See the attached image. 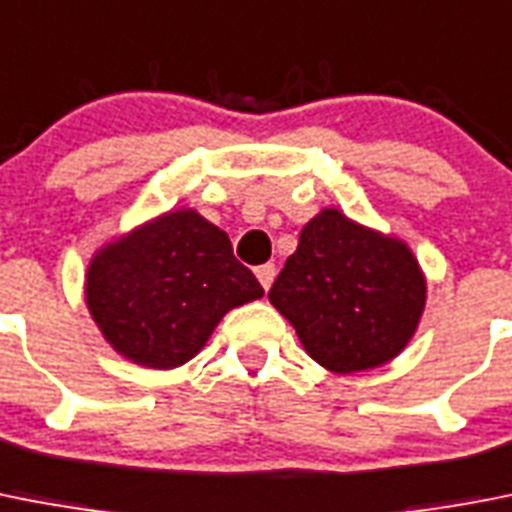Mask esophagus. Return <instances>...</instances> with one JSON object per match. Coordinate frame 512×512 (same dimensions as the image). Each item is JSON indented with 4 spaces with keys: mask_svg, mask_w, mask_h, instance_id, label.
<instances>
[{
    "mask_svg": "<svg viewBox=\"0 0 512 512\" xmlns=\"http://www.w3.org/2000/svg\"><path fill=\"white\" fill-rule=\"evenodd\" d=\"M255 276H257V281L263 283V289L268 291L270 286H273V281H276V265L273 263L260 265V268H255Z\"/></svg>",
    "mask_w": 512,
    "mask_h": 512,
    "instance_id": "esophagus-1",
    "label": "esophagus"
}]
</instances>
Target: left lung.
Segmentation results:
<instances>
[{"label": "left lung", "mask_w": 512, "mask_h": 512, "mask_svg": "<svg viewBox=\"0 0 512 512\" xmlns=\"http://www.w3.org/2000/svg\"><path fill=\"white\" fill-rule=\"evenodd\" d=\"M317 364L349 375L401 354L427 302V281L401 239L325 208L299 234L268 291Z\"/></svg>", "instance_id": "left-lung-1"}]
</instances>
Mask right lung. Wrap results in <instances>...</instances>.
<instances>
[{"label": "right lung", "mask_w": 512, "mask_h": 512, "mask_svg": "<svg viewBox=\"0 0 512 512\" xmlns=\"http://www.w3.org/2000/svg\"><path fill=\"white\" fill-rule=\"evenodd\" d=\"M263 294L226 231L187 208L101 247L85 276V302L103 338L150 369L190 362L229 309Z\"/></svg>", "instance_id": "add662e5"}]
</instances>
